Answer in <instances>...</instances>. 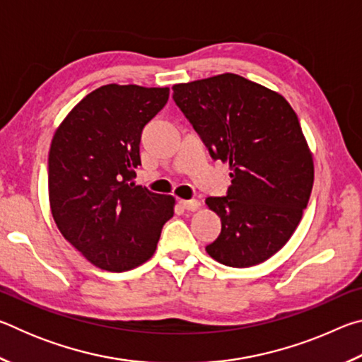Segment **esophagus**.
<instances>
[{
  "instance_id": "obj_1",
  "label": "esophagus",
  "mask_w": 362,
  "mask_h": 362,
  "mask_svg": "<svg viewBox=\"0 0 362 362\" xmlns=\"http://www.w3.org/2000/svg\"><path fill=\"white\" fill-rule=\"evenodd\" d=\"M179 204L185 211H198V207H199V203L196 199H180Z\"/></svg>"
}]
</instances>
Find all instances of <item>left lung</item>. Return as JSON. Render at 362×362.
Listing matches in <instances>:
<instances>
[{
  "label": "left lung",
  "mask_w": 362,
  "mask_h": 362,
  "mask_svg": "<svg viewBox=\"0 0 362 362\" xmlns=\"http://www.w3.org/2000/svg\"><path fill=\"white\" fill-rule=\"evenodd\" d=\"M173 89L211 156L230 166L228 193L206 199L222 222L206 252L226 267L259 265L291 240L313 188V155L297 115L276 90L235 73Z\"/></svg>",
  "instance_id": "obj_1"
}]
</instances>
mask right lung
<instances>
[{
	"label": "right lung",
	"mask_w": 362,
	"mask_h": 362,
	"mask_svg": "<svg viewBox=\"0 0 362 362\" xmlns=\"http://www.w3.org/2000/svg\"><path fill=\"white\" fill-rule=\"evenodd\" d=\"M168 99L169 88L100 86L54 134L47 174L54 222L97 268L121 273L150 260L174 216V196L132 182L144 127Z\"/></svg>",
	"instance_id": "add662e5"
}]
</instances>
